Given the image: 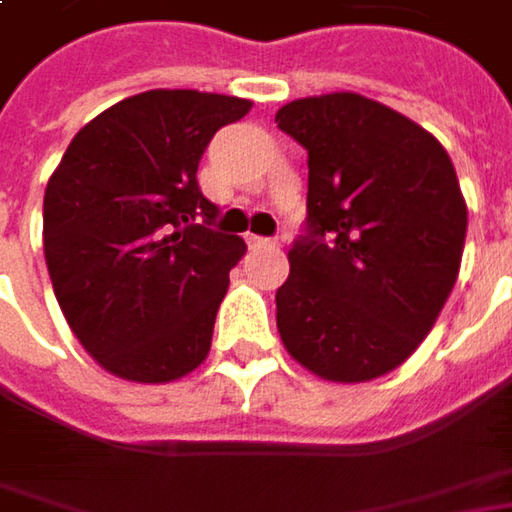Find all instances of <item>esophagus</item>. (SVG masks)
I'll return each mask as SVG.
<instances>
[{
    "mask_svg": "<svg viewBox=\"0 0 512 512\" xmlns=\"http://www.w3.org/2000/svg\"><path fill=\"white\" fill-rule=\"evenodd\" d=\"M247 247H250V250H256V247H273V239H265V236H253V233H250V236H247Z\"/></svg>",
    "mask_w": 512,
    "mask_h": 512,
    "instance_id": "1",
    "label": "esophagus"
}]
</instances>
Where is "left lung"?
I'll return each instance as SVG.
<instances>
[{"label": "left lung", "mask_w": 512, "mask_h": 512, "mask_svg": "<svg viewBox=\"0 0 512 512\" xmlns=\"http://www.w3.org/2000/svg\"><path fill=\"white\" fill-rule=\"evenodd\" d=\"M307 150V233L276 290L287 353L327 382L396 370L433 330L462 267L467 205L433 133L359 93L287 102Z\"/></svg>", "instance_id": "obj_1"}]
</instances>
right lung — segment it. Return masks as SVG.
<instances>
[{
  "instance_id": "obj_1",
  "label": "right lung",
  "mask_w": 512,
  "mask_h": 512,
  "mask_svg": "<svg viewBox=\"0 0 512 512\" xmlns=\"http://www.w3.org/2000/svg\"><path fill=\"white\" fill-rule=\"evenodd\" d=\"M250 99L145 90L73 136L45 187L42 245L73 336L108 373L176 382L210 353L242 236L207 227L219 207L196 182L213 133Z\"/></svg>"
}]
</instances>
